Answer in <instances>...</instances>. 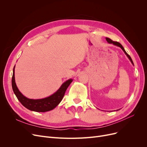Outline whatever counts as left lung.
<instances>
[{
  "mask_svg": "<svg viewBox=\"0 0 147 147\" xmlns=\"http://www.w3.org/2000/svg\"><path fill=\"white\" fill-rule=\"evenodd\" d=\"M106 40L108 42V43H112V44H113V45H116V46H119V47H120V48L123 51V52H125V53L126 54V56H127V57H128V58L130 59V61L131 63H132V64L134 65V63H133V61H132V58H131V57L129 56V55H128V54L127 53V52L125 51V50L124 48L123 47V46H122L120 43H119V42H114V41H113L111 39H110V38H108V37H106Z\"/></svg>",
  "mask_w": 147,
  "mask_h": 147,
  "instance_id": "obj_1",
  "label": "left lung"
}]
</instances>
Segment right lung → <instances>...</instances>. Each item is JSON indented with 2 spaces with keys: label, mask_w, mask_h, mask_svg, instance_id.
<instances>
[{
  "label": "right lung",
  "mask_w": 147,
  "mask_h": 147,
  "mask_svg": "<svg viewBox=\"0 0 147 147\" xmlns=\"http://www.w3.org/2000/svg\"><path fill=\"white\" fill-rule=\"evenodd\" d=\"M73 79H69L65 82L59 89L52 95L43 99H29L23 95L18 90L15 80V66L13 69L12 78V87L15 95L21 104L26 109L36 112H46L51 111L60 103L63 99L65 92L68 86L72 82Z\"/></svg>",
  "instance_id": "1"
}]
</instances>
